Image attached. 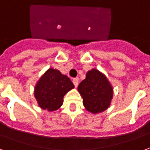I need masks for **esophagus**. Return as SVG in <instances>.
<instances>
[{"label": "esophagus", "mask_w": 150, "mask_h": 150, "mask_svg": "<svg viewBox=\"0 0 150 150\" xmlns=\"http://www.w3.org/2000/svg\"><path fill=\"white\" fill-rule=\"evenodd\" d=\"M73 83H74V85L75 87H77V86H78V83H79V79H78L77 77L74 78V79H73Z\"/></svg>", "instance_id": "1"}]
</instances>
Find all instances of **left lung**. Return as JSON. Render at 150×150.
<instances>
[{
	"label": "left lung",
	"instance_id": "1",
	"mask_svg": "<svg viewBox=\"0 0 150 150\" xmlns=\"http://www.w3.org/2000/svg\"><path fill=\"white\" fill-rule=\"evenodd\" d=\"M83 105L88 112L98 113L107 110L112 98V87L106 76L98 69H91L78 86Z\"/></svg>",
	"mask_w": 150,
	"mask_h": 150
}]
</instances>
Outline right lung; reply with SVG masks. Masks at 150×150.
Returning <instances> with one entry per match:
<instances>
[{"mask_svg": "<svg viewBox=\"0 0 150 150\" xmlns=\"http://www.w3.org/2000/svg\"><path fill=\"white\" fill-rule=\"evenodd\" d=\"M74 88V84L66 75L51 68L37 83L34 95L41 109L55 111L62 105L65 93Z\"/></svg>", "mask_w": 150, "mask_h": 150, "instance_id": "right-lung-1", "label": "right lung"}]
</instances>
